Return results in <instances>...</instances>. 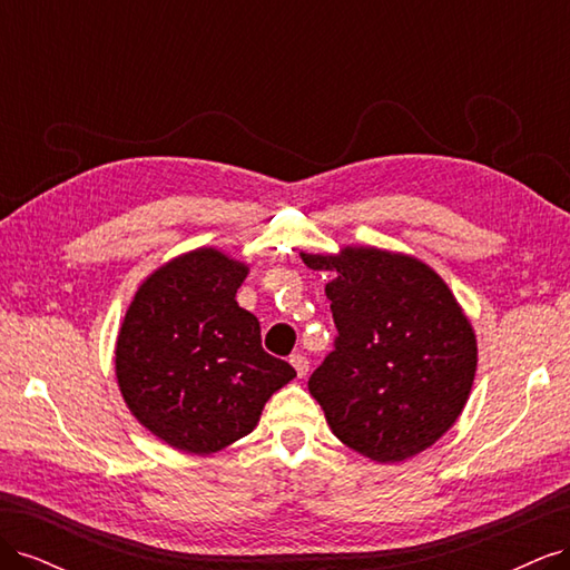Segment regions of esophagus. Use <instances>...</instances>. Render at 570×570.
I'll use <instances>...</instances> for the list:
<instances>
[{"instance_id":"1","label":"esophagus","mask_w":570,"mask_h":570,"mask_svg":"<svg viewBox=\"0 0 570 570\" xmlns=\"http://www.w3.org/2000/svg\"><path fill=\"white\" fill-rule=\"evenodd\" d=\"M289 364H292V368L297 371L299 377H304L308 373V358L304 354H292L289 356Z\"/></svg>"}]
</instances>
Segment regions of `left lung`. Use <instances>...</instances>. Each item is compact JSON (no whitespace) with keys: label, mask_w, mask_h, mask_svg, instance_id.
I'll return each instance as SVG.
<instances>
[{"label":"left lung","mask_w":570,"mask_h":570,"mask_svg":"<svg viewBox=\"0 0 570 570\" xmlns=\"http://www.w3.org/2000/svg\"><path fill=\"white\" fill-rule=\"evenodd\" d=\"M325 285L335 350L308 377L337 440L377 463L435 444L469 402L478 344L452 289L423 262L375 247L304 254Z\"/></svg>","instance_id":"8db88e82"}]
</instances>
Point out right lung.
<instances>
[{
    "label": "right lung",
    "mask_w": 570,
    "mask_h": 570,
    "mask_svg": "<svg viewBox=\"0 0 570 570\" xmlns=\"http://www.w3.org/2000/svg\"><path fill=\"white\" fill-rule=\"evenodd\" d=\"M249 268L199 247L154 271L116 340V377L132 416L187 454L249 435L275 390L295 377L262 347V325L237 304Z\"/></svg>",
    "instance_id": "1"
}]
</instances>
